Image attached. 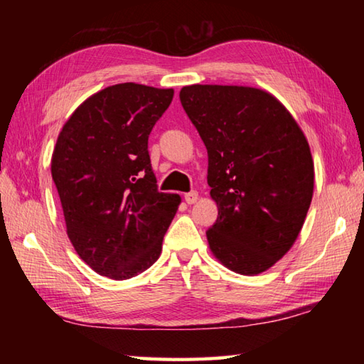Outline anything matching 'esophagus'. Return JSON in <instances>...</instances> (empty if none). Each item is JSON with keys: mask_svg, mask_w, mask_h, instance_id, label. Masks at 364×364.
<instances>
[{"mask_svg": "<svg viewBox=\"0 0 364 364\" xmlns=\"http://www.w3.org/2000/svg\"><path fill=\"white\" fill-rule=\"evenodd\" d=\"M197 199H199V194H197V191H189V193L184 194V200L188 202V204H196Z\"/></svg>", "mask_w": 364, "mask_h": 364, "instance_id": "34e87169", "label": "esophagus"}]
</instances>
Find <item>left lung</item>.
I'll use <instances>...</instances> for the list:
<instances>
[{
  "label": "left lung",
  "instance_id": "8db88e82",
  "mask_svg": "<svg viewBox=\"0 0 364 364\" xmlns=\"http://www.w3.org/2000/svg\"><path fill=\"white\" fill-rule=\"evenodd\" d=\"M180 101L208 154L207 183L218 205L208 245L236 273H262L304 226L315 184L310 146L267 91L191 85Z\"/></svg>",
  "mask_w": 364,
  "mask_h": 364
}]
</instances>
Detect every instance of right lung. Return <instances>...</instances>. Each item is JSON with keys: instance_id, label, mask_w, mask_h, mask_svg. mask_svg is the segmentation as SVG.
Wrapping results in <instances>:
<instances>
[{"instance_id": "obj_1", "label": "right lung", "mask_w": 364, "mask_h": 364, "mask_svg": "<svg viewBox=\"0 0 364 364\" xmlns=\"http://www.w3.org/2000/svg\"><path fill=\"white\" fill-rule=\"evenodd\" d=\"M173 90L136 83L88 97L60 132L51 173L67 234L96 273L130 279L160 255L180 196L160 193L147 139Z\"/></svg>"}]
</instances>
